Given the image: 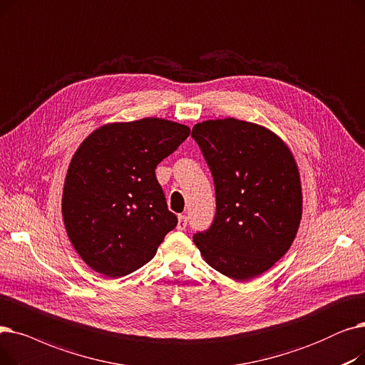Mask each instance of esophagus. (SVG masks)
I'll use <instances>...</instances> for the list:
<instances>
[{"label":"esophagus","instance_id":"34e87169","mask_svg":"<svg viewBox=\"0 0 365 365\" xmlns=\"http://www.w3.org/2000/svg\"><path fill=\"white\" fill-rule=\"evenodd\" d=\"M187 217L185 215H178V225H177V229L178 230H185V227H187Z\"/></svg>","mask_w":365,"mask_h":365}]
</instances>
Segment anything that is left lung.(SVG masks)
Listing matches in <instances>:
<instances>
[{
  "mask_svg": "<svg viewBox=\"0 0 365 365\" xmlns=\"http://www.w3.org/2000/svg\"><path fill=\"white\" fill-rule=\"evenodd\" d=\"M215 187V217L196 232L206 263L237 281L269 270L289 250L302 218V187L288 147L270 130L236 118L192 130Z\"/></svg>",
  "mask_w": 365,
  "mask_h": 365,
  "instance_id": "1",
  "label": "left lung"
}]
</instances>
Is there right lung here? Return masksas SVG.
Returning <instances> with one entry per match:
<instances>
[{
	"label": "right lung",
	"mask_w": 365,
	"mask_h": 365,
	"mask_svg": "<svg viewBox=\"0 0 365 365\" xmlns=\"http://www.w3.org/2000/svg\"><path fill=\"white\" fill-rule=\"evenodd\" d=\"M188 135L184 125L143 118L102 126L78 147L62 215L73 247L95 272L121 277L138 270L175 229L155 168Z\"/></svg>",
	"instance_id": "add662e5"
}]
</instances>
